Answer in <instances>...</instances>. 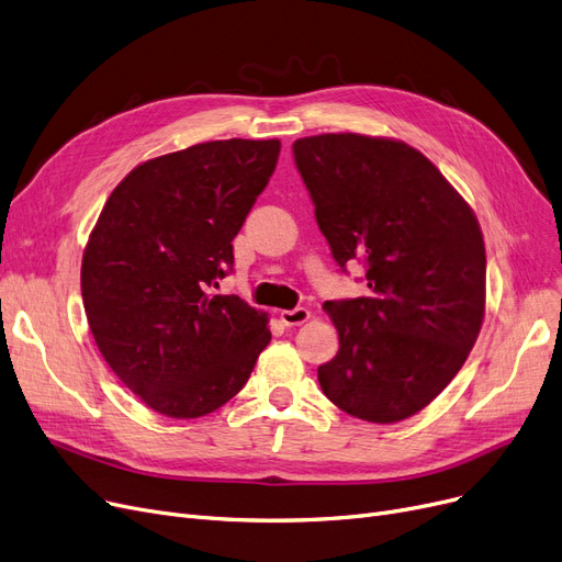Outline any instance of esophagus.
<instances>
[{"instance_id":"1","label":"esophagus","mask_w":562,"mask_h":562,"mask_svg":"<svg viewBox=\"0 0 562 562\" xmlns=\"http://www.w3.org/2000/svg\"><path fill=\"white\" fill-rule=\"evenodd\" d=\"M312 312L307 307H294V310H282L280 312V322L284 326H301L305 322H310Z\"/></svg>"}]
</instances>
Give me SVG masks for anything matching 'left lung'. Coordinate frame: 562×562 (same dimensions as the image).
<instances>
[{
    "label": "left lung",
    "instance_id": "8db88e82",
    "mask_svg": "<svg viewBox=\"0 0 562 562\" xmlns=\"http://www.w3.org/2000/svg\"><path fill=\"white\" fill-rule=\"evenodd\" d=\"M316 225L335 261L368 268V296L326 301L339 335L324 395L360 420L416 416L457 376L484 319L477 217L406 142L326 133L294 142Z\"/></svg>",
    "mask_w": 562,
    "mask_h": 562
}]
</instances>
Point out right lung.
<instances>
[{"mask_svg":"<svg viewBox=\"0 0 562 562\" xmlns=\"http://www.w3.org/2000/svg\"><path fill=\"white\" fill-rule=\"evenodd\" d=\"M280 139H215L137 165L108 198L82 255L95 347L146 406L200 418L246 385L268 316L211 294L271 179Z\"/></svg>","mask_w":562,"mask_h":562,"instance_id":"obj_1","label":"right lung"}]
</instances>
